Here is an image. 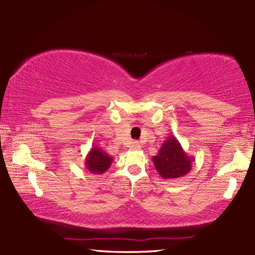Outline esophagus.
<instances>
[{
    "label": "esophagus",
    "instance_id": "obj_1",
    "mask_svg": "<svg viewBox=\"0 0 255 255\" xmlns=\"http://www.w3.org/2000/svg\"><path fill=\"white\" fill-rule=\"evenodd\" d=\"M140 143L138 141H131L130 144H129V148H130L131 150H137V149H140Z\"/></svg>",
    "mask_w": 255,
    "mask_h": 255
}]
</instances>
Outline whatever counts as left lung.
<instances>
[{
  "label": "left lung",
  "mask_w": 255,
  "mask_h": 255,
  "mask_svg": "<svg viewBox=\"0 0 255 255\" xmlns=\"http://www.w3.org/2000/svg\"><path fill=\"white\" fill-rule=\"evenodd\" d=\"M194 158L188 155L174 137L167 138L159 152L152 156L153 164L159 175L164 180H175L188 174Z\"/></svg>",
  "instance_id": "1"
}]
</instances>
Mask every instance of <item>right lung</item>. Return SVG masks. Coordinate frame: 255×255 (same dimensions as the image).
Returning <instances> with one entry per match:
<instances>
[{
    "mask_svg": "<svg viewBox=\"0 0 255 255\" xmlns=\"http://www.w3.org/2000/svg\"><path fill=\"white\" fill-rule=\"evenodd\" d=\"M114 158L108 155L102 148L92 147L85 158V169L93 174H103L112 165Z\"/></svg>",
    "mask_w": 255,
    "mask_h": 255,
    "instance_id": "obj_1",
    "label": "right lung"
}]
</instances>
